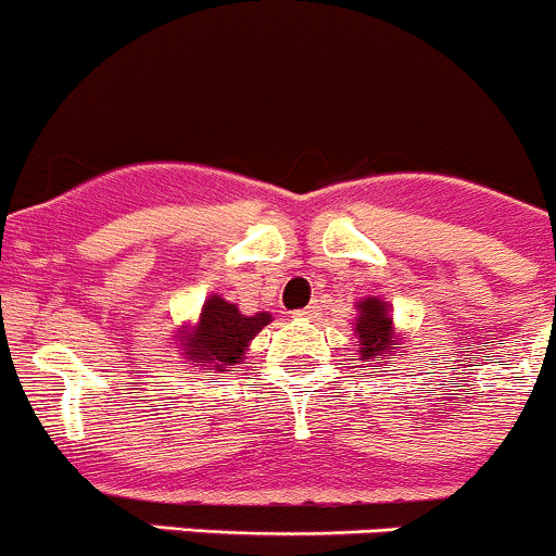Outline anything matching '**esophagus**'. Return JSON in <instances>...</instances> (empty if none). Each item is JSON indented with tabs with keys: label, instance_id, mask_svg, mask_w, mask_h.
Returning <instances> with one entry per match:
<instances>
[{
	"label": "esophagus",
	"instance_id": "esophagus-1",
	"mask_svg": "<svg viewBox=\"0 0 556 556\" xmlns=\"http://www.w3.org/2000/svg\"><path fill=\"white\" fill-rule=\"evenodd\" d=\"M298 316L300 319H316V316H319V305H308V308L298 311Z\"/></svg>",
	"mask_w": 556,
	"mask_h": 556
}]
</instances>
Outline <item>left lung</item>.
I'll return each mask as SVG.
<instances>
[{
    "mask_svg": "<svg viewBox=\"0 0 556 556\" xmlns=\"http://www.w3.org/2000/svg\"><path fill=\"white\" fill-rule=\"evenodd\" d=\"M361 316L354 321V332H357V346H361L363 361H374L382 357L388 361L390 349H393V319L388 314V305L377 298H368L357 305Z\"/></svg>",
    "mask_w": 556,
    "mask_h": 556,
    "instance_id": "obj_1",
    "label": "left lung"
}]
</instances>
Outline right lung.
<instances>
[{"instance_id": "right-lung-1", "label": "right lung", "mask_w": 556, "mask_h": 556, "mask_svg": "<svg viewBox=\"0 0 556 556\" xmlns=\"http://www.w3.org/2000/svg\"><path fill=\"white\" fill-rule=\"evenodd\" d=\"M269 321V314L245 316L240 314L235 303H226L224 298L213 294L204 303L202 319L195 325L193 332L182 338V349L188 354V361H215L218 366H235L242 361L248 341L262 330Z\"/></svg>"}]
</instances>
